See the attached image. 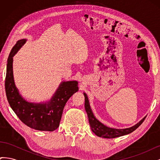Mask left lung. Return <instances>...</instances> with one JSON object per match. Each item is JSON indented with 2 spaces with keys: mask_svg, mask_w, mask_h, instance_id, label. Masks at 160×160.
I'll use <instances>...</instances> for the list:
<instances>
[{
  "mask_svg": "<svg viewBox=\"0 0 160 160\" xmlns=\"http://www.w3.org/2000/svg\"><path fill=\"white\" fill-rule=\"evenodd\" d=\"M83 94L85 96V108L87 113H88L89 122L91 130L96 135H98V136L100 138L111 139L118 138L120 136H122V135L129 134L136 129L139 125L143 122V121L146 118H143L139 123L133 125V127L126 129H114L107 127L106 125L101 123L99 121H98L95 118L90 108L88 96H87L85 93H83Z\"/></svg>",
  "mask_w": 160,
  "mask_h": 160,
  "instance_id": "obj_1",
  "label": "left lung"
}]
</instances>
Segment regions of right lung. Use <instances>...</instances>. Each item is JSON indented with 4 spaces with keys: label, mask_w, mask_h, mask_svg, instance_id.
<instances>
[{
    "label": "right lung",
    "mask_w": 160,
    "mask_h": 160,
    "mask_svg": "<svg viewBox=\"0 0 160 160\" xmlns=\"http://www.w3.org/2000/svg\"><path fill=\"white\" fill-rule=\"evenodd\" d=\"M26 41L27 39L24 38L18 41L8 58L5 78L7 100L14 112L23 123L36 130L52 132L59 127L67 101L78 91V82H61L51 100L45 103H30L23 99L14 84L12 57Z\"/></svg>",
    "instance_id": "1"
}]
</instances>
